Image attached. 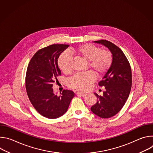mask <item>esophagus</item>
I'll return each instance as SVG.
<instances>
[{
    "label": "esophagus",
    "instance_id": "obj_1",
    "mask_svg": "<svg viewBox=\"0 0 153 153\" xmlns=\"http://www.w3.org/2000/svg\"><path fill=\"white\" fill-rule=\"evenodd\" d=\"M76 94H77V95H78L80 97H85L86 95L85 93H80V92H77Z\"/></svg>",
    "mask_w": 153,
    "mask_h": 153
}]
</instances>
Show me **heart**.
Segmentation results:
<instances>
[{
  "label": "heart",
  "instance_id": "b5f03b06",
  "mask_svg": "<svg viewBox=\"0 0 153 153\" xmlns=\"http://www.w3.org/2000/svg\"><path fill=\"white\" fill-rule=\"evenodd\" d=\"M73 52L88 61V66L97 76L103 75L110 68L113 57L111 52L108 50H100L93 45L83 44L74 48ZM72 57L67 54H63L59 59V66L64 73H69L71 70ZM92 73H77L68 80V85L71 88L77 90H85L94 80Z\"/></svg>",
  "mask_w": 153,
  "mask_h": 153
}]
</instances>
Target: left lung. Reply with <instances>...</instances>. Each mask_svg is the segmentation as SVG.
Here are the masks:
<instances>
[{
    "label": "left lung",
    "mask_w": 153,
    "mask_h": 153,
    "mask_svg": "<svg viewBox=\"0 0 153 153\" xmlns=\"http://www.w3.org/2000/svg\"><path fill=\"white\" fill-rule=\"evenodd\" d=\"M108 48L112 54L111 66L99 82L104 86L103 96L94 93L97 102L91 108V111L102 118H110L117 114L125 105L132 85L131 70L123 51L114 43L105 40L94 41Z\"/></svg>",
    "instance_id": "8db88e82"
}]
</instances>
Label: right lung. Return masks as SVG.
<instances>
[{
  "label": "right lung",
  "instance_id": "add662e5",
  "mask_svg": "<svg viewBox=\"0 0 153 153\" xmlns=\"http://www.w3.org/2000/svg\"><path fill=\"white\" fill-rule=\"evenodd\" d=\"M68 47L54 44L37 51L27 68L25 85L28 98L36 110L48 119L63 115L74 96L72 91L66 90L58 96L53 89V83L61 75L58 58Z\"/></svg>",
  "mask_w": 153,
  "mask_h": 153
}]
</instances>
